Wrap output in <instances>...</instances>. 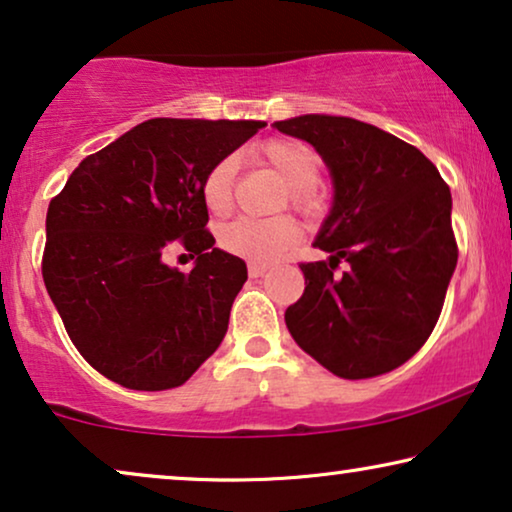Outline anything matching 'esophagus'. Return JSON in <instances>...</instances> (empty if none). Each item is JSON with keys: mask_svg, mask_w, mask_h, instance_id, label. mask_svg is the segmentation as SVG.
<instances>
[{"mask_svg": "<svg viewBox=\"0 0 512 512\" xmlns=\"http://www.w3.org/2000/svg\"><path fill=\"white\" fill-rule=\"evenodd\" d=\"M268 270H270V265H265V263H249L251 277H263Z\"/></svg>", "mask_w": 512, "mask_h": 512, "instance_id": "obj_1", "label": "esophagus"}]
</instances>
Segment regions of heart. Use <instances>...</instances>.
Listing matches in <instances>:
<instances>
[{
	"instance_id": "1",
	"label": "heart",
	"mask_w": 512,
	"mask_h": 512,
	"mask_svg": "<svg viewBox=\"0 0 512 512\" xmlns=\"http://www.w3.org/2000/svg\"><path fill=\"white\" fill-rule=\"evenodd\" d=\"M258 165L270 167L289 186V205L305 216L324 209V191L317 179L321 160L310 146L296 139H272L254 151ZM235 158H221L202 179V202L212 216H226L235 202ZM300 226L293 216L277 219H235L219 230L221 247L254 263H268L293 249Z\"/></svg>"
}]
</instances>
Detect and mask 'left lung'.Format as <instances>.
Listing matches in <instances>:
<instances>
[{
	"instance_id": "1",
	"label": "left lung",
	"mask_w": 512,
	"mask_h": 512,
	"mask_svg": "<svg viewBox=\"0 0 512 512\" xmlns=\"http://www.w3.org/2000/svg\"><path fill=\"white\" fill-rule=\"evenodd\" d=\"M275 128L310 142L335 186L314 242L331 258L300 263L305 291L286 328L345 380L403 366L436 328L457 268L450 186L422 151L356 118L307 114Z\"/></svg>"
}]
</instances>
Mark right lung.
Wrapping results in <instances>:
<instances>
[{"label":"right lung","mask_w":512,"mask_h":512,"mask_svg":"<svg viewBox=\"0 0 512 512\" xmlns=\"http://www.w3.org/2000/svg\"><path fill=\"white\" fill-rule=\"evenodd\" d=\"M263 121L151 118L90 153L48 205L41 275L65 331L121 387H181L221 345L247 265L214 247L202 179ZM174 250L191 273L166 265Z\"/></svg>","instance_id":"add662e5"}]
</instances>
